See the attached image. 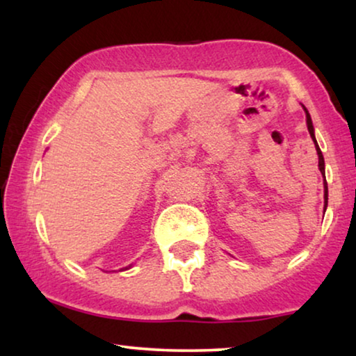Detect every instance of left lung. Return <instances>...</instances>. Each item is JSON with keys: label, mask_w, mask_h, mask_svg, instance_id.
<instances>
[{"label": "left lung", "mask_w": 356, "mask_h": 356, "mask_svg": "<svg viewBox=\"0 0 356 356\" xmlns=\"http://www.w3.org/2000/svg\"><path fill=\"white\" fill-rule=\"evenodd\" d=\"M305 111H306V123H308V131H309L311 138H313V140H314L316 150H318V155H319V170H321V173L324 175V157H323V152H321L319 145H318V143H316L314 128H313V121H311V116H309V113H308V110L305 108ZM324 199H325V204H327V183H325V177H324Z\"/></svg>", "instance_id": "8db88e82"}]
</instances>
